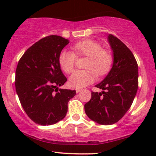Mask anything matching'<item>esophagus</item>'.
<instances>
[{"label":"esophagus","instance_id":"esophagus-1","mask_svg":"<svg viewBox=\"0 0 156 156\" xmlns=\"http://www.w3.org/2000/svg\"><path fill=\"white\" fill-rule=\"evenodd\" d=\"M76 92L78 93V92H80V91L82 90V89H81V88H76Z\"/></svg>","mask_w":156,"mask_h":156}]
</instances>
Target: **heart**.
I'll return each instance as SVG.
<instances>
[{
  "label": "heart",
  "instance_id": "b5f03b06",
  "mask_svg": "<svg viewBox=\"0 0 156 156\" xmlns=\"http://www.w3.org/2000/svg\"><path fill=\"white\" fill-rule=\"evenodd\" d=\"M74 53L69 51H61L58 55V64L62 70L71 74L76 66L77 57H87L83 67L85 69L77 70L69 78L71 87L80 88L94 82L97 76L108 74L114 64L112 53L102 48V45L92 39H83L73 45Z\"/></svg>",
  "mask_w": 156,
  "mask_h": 156
}]
</instances>
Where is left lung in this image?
<instances>
[{"mask_svg": "<svg viewBox=\"0 0 156 156\" xmlns=\"http://www.w3.org/2000/svg\"><path fill=\"white\" fill-rule=\"evenodd\" d=\"M108 42L114 52V64L108 76L95 87L102 92H92L90 101L84 105L92 120L101 125H112L123 117L136 94L139 86L138 64L130 50L112 34Z\"/></svg>", "mask_w": 156, "mask_h": 156, "instance_id": "8db88e82", "label": "left lung"}]
</instances>
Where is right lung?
Returning <instances> with one entry per match:
<instances>
[{"mask_svg":"<svg viewBox=\"0 0 156 156\" xmlns=\"http://www.w3.org/2000/svg\"><path fill=\"white\" fill-rule=\"evenodd\" d=\"M68 43L60 36H48L28 48L17 64L16 92L25 112L37 124L51 125L63 119L68 102L76 94L58 89L67 80L58 55Z\"/></svg>","mask_w":156,"mask_h":156,"instance_id":"1","label":"right lung"}]
</instances>
